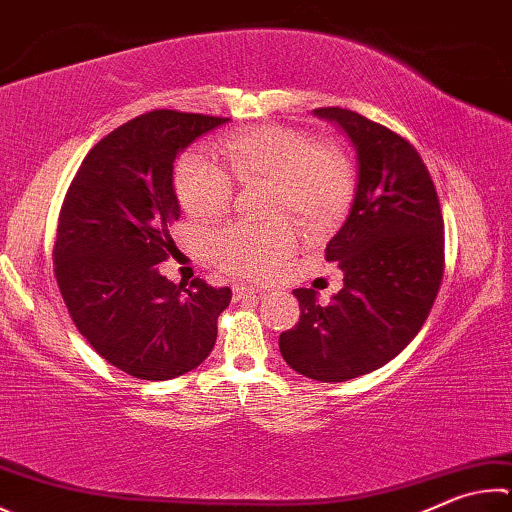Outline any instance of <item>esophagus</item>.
<instances>
[{
    "instance_id": "1",
    "label": "esophagus",
    "mask_w": 512,
    "mask_h": 512,
    "mask_svg": "<svg viewBox=\"0 0 512 512\" xmlns=\"http://www.w3.org/2000/svg\"><path fill=\"white\" fill-rule=\"evenodd\" d=\"M262 297V291L255 286H246V284H235V300L244 302V300H259Z\"/></svg>"
}]
</instances>
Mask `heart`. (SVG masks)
Here are the masks:
<instances>
[{
	"label": "heart",
	"mask_w": 512,
	"mask_h": 512,
	"mask_svg": "<svg viewBox=\"0 0 512 512\" xmlns=\"http://www.w3.org/2000/svg\"><path fill=\"white\" fill-rule=\"evenodd\" d=\"M217 163L206 152L183 154L174 167V190L183 210L199 219L224 215L232 181L266 183V217L284 215L306 230L336 221L353 192V167L336 145H318L311 134L291 127H257L230 136ZM293 248L284 221L266 226L235 224L210 237L215 262L228 273L262 277L273 273Z\"/></svg>",
	"instance_id": "1"
}]
</instances>
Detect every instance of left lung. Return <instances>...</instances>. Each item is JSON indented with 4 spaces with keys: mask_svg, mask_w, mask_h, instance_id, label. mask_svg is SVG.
Returning a JSON list of instances; mask_svg holds the SVG:
<instances>
[{
    "mask_svg": "<svg viewBox=\"0 0 512 512\" xmlns=\"http://www.w3.org/2000/svg\"><path fill=\"white\" fill-rule=\"evenodd\" d=\"M356 150V190L327 262L345 273L329 304L295 288L300 322L280 336L286 365L345 383L396 358L423 327L443 277V217L425 163L392 129L356 111L322 107Z\"/></svg>",
    "mask_w": 512,
    "mask_h": 512,
    "instance_id": "obj_1",
    "label": "left lung"
}]
</instances>
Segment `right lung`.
<instances>
[{
	"mask_svg": "<svg viewBox=\"0 0 512 512\" xmlns=\"http://www.w3.org/2000/svg\"><path fill=\"white\" fill-rule=\"evenodd\" d=\"M228 118L159 109L120 125L87 154L64 197L55 280L78 331L109 365L141 380L199 367L217 340L228 286L190 288L159 273L181 217L174 161Z\"/></svg>",
	"mask_w": 512,
	"mask_h": 512,
	"instance_id": "obj_1",
	"label": "right lung"
}]
</instances>
